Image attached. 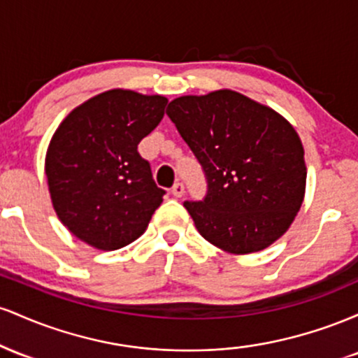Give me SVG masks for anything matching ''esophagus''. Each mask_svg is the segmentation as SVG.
<instances>
[{
	"label": "esophagus",
	"mask_w": 358,
	"mask_h": 358,
	"mask_svg": "<svg viewBox=\"0 0 358 358\" xmlns=\"http://www.w3.org/2000/svg\"><path fill=\"white\" fill-rule=\"evenodd\" d=\"M171 193H173L175 196H183V193H185V187H183V183H180V182H176L173 187H171Z\"/></svg>",
	"instance_id": "obj_1"
}]
</instances>
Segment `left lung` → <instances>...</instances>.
I'll list each match as a JSON object with an SVG mask.
<instances>
[{"instance_id":"8db88e82","label":"left lung","mask_w":358,"mask_h":358,"mask_svg":"<svg viewBox=\"0 0 358 358\" xmlns=\"http://www.w3.org/2000/svg\"><path fill=\"white\" fill-rule=\"evenodd\" d=\"M166 114L207 180L203 200L183 203L200 236L231 254L269 248L305 196V150L294 127L229 89L178 97Z\"/></svg>"}]
</instances>
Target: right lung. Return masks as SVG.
<instances>
[{
	"label": "right lung",
	"instance_id": "right-lung-1",
	"mask_svg": "<svg viewBox=\"0 0 358 358\" xmlns=\"http://www.w3.org/2000/svg\"><path fill=\"white\" fill-rule=\"evenodd\" d=\"M168 99L113 89L62 121L45 158L48 190L62 224L101 250L136 241L163 202L138 145L165 114Z\"/></svg>",
	"mask_w": 358,
	"mask_h": 358
}]
</instances>
